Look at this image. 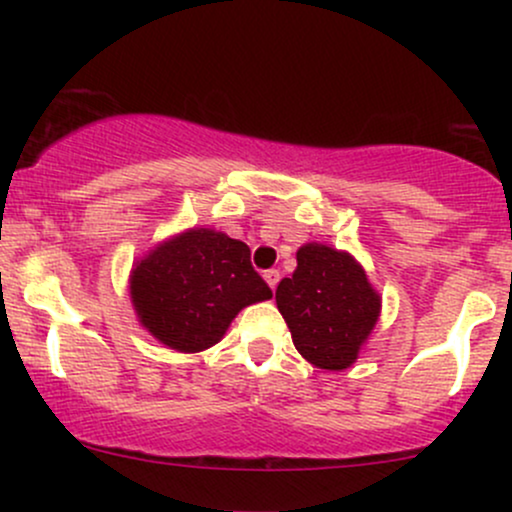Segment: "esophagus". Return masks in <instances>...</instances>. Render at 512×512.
Returning <instances> with one entry per match:
<instances>
[{
	"instance_id": "34e87169",
	"label": "esophagus",
	"mask_w": 512,
	"mask_h": 512,
	"mask_svg": "<svg viewBox=\"0 0 512 512\" xmlns=\"http://www.w3.org/2000/svg\"><path fill=\"white\" fill-rule=\"evenodd\" d=\"M279 279H281V274H279V269H267V272H264V281H267L269 284V289H276V284H279Z\"/></svg>"
}]
</instances>
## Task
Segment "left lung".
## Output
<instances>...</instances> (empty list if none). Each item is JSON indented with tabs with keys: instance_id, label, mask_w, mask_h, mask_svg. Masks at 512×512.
Returning a JSON list of instances; mask_svg holds the SVG:
<instances>
[{
	"instance_id": "obj_1",
	"label": "left lung",
	"mask_w": 512,
	"mask_h": 512,
	"mask_svg": "<svg viewBox=\"0 0 512 512\" xmlns=\"http://www.w3.org/2000/svg\"><path fill=\"white\" fill-rule=\"evenodd\" d=\"M291 279L276 286V308L303 358L344 370L378 322L380 298L354 257L327 245H303Z\"/></svg>"
}]
</instances>
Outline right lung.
I'll return each mask as SVG.
<instances>
[{
	"mask_svg": "<svg viewBox=\"0 0 512 512\" xmlns=\"http://www.w3.org/2000/svg\"><path fill=\"white\" fill-rule=\"evenodd\" d=\"M129 291L146 330L185 354L214 346L245 305L272 298L248 245L209 228L156 248L134 267Z\"/></svg>",
	"mask_w": 512,
	"mask_h": 512,
	"instance_id": "add662e5",
	"label": "right lung"
}]
</instances>
